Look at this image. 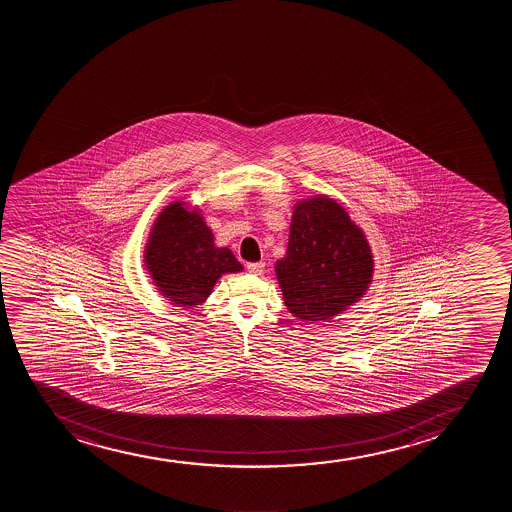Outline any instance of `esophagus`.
Returning a JSON list of instances; mask_svg holds the SVG:
<instances>
[{"label": "esophagus", "instance_id": "1", "mask_svg": "<svg viewBox=\"0 0 512 512\" xmlns=\"http://www.w3.org/2000/svg\"><path fill=\"white\" fill-rule=\"evenodd\" d=\"M263 270H265V263H263V261H259V263H249V265H247V271L253 273V275H261Z\"/></svg>", "mask_w": 512, "mask_h": 512}]
</instances>
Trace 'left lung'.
Wrapping results in <instances>:
<instances>
[{
    "mask_svg": "<svg viewBox=\"0 0 512 512\" xmlns=\"http://www.w3.org/2000/svg\"><path fill=\"white\" fill-rule=\"evenodd\" d=\"M288 311L326 323L367 292L374 259L364 232L328 196L294 208L287 254L275 266Z\"/></svg>",
    "mask_w": 512,
    "mask_h": 512,
    "instance_id": "1",
    "label": "left lung"
}]
</instances>
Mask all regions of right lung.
I'll return each mask as SVG.
<instances>
[{"label": "right lung", "instance_id": "add662e5", "mask_svg": "<svg viewBox=\"0 0 512 512\" xmlns=\"http://www.w3.org/2000/svg\"><path fill=\"white\" fill-rule=\"evenodd\" d=\"M145 263L160 294L177 307L200 306L224 273L242 265L227 247H217L200 212L176 201L157 217L145 249Z\"/></svg>", "mask_w": 512, "mask_h": 512}]
</instances>
